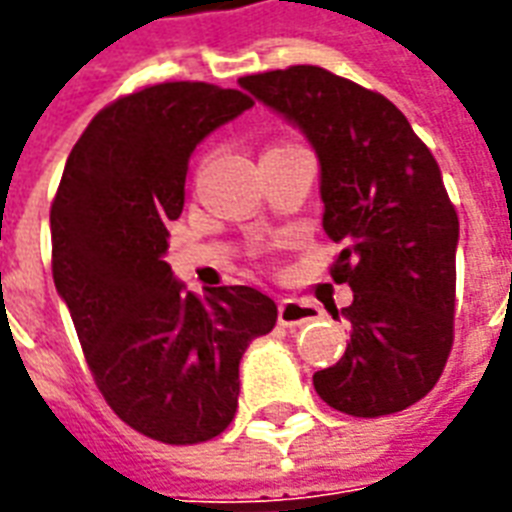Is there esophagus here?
I'll return each mask as SVG.
<instances>
[{"mask_svg": "<svg viewBox=\"0 0 512 512\" xmlns=\"http://www.w3.org/2000/svg\"><path fill=\"white\" fill-rule=\"evenodd\" d=\"M314 317H317V306L304 304V301L287 298V301L279 304V325H285V328H298V325L312 323Z\"/></svg>", "mask_w": 512, "mask_h": 512, "instance_id": "1", "label": "esophagus"}]
</instances>
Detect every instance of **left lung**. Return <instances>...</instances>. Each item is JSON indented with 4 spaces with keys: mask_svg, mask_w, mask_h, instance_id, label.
Returning <instances> with one entry per match:
<instances>
[{
    "mask_svg": "<svg viewBox=\"0 0 512 512\" xmlns=\"http://www.w3.org/2000/svg\"><path fill=\"white\" fill-rule=\"evenodd\" d=\"M304 132L320 162L323 230L344 249L331 268L352 304L347 350L314 374L333 410L380 418L437 385L453 344L458 217L437 160L407 116L312 64L238 78Z\"/></svg>",
    "mask_w": 512,
    "mask_h": 512,
    "instance_id": "8db88e82",
    "label": "left lung"
}]
</instances>
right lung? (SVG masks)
Listing matches in <instances>:
<instances>
[{
	"label": "right lung",
	"mask_w": 512,
	"mask_h": 512,
	"mask_svg": "<svg viewBox=\"0 0 512 512\" xmlns=\"http://www.w3.org/2000/svg\"><path fill=\"white\" fill-rule=\"evenodd\" d=\"M252 108L238 89L173 81L111 102L67 157L51 206L54 285L97 388L127 426L195 445L230 426L238 363L276 325L255 287L184 290L165 263L192 151Z\"/></svg>",
	"instance_id": "add662e5"
}]
</instances>
